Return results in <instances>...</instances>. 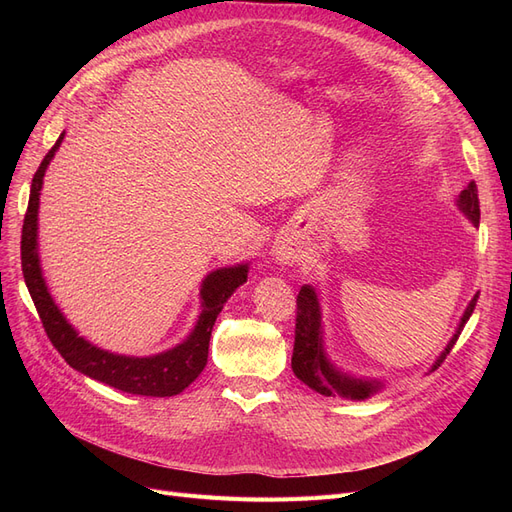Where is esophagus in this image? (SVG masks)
Instances as JSON below:
<instances>
[{
	"mask_svg": "<svg viewBox=\"0 0 512 512\" xmlns=\"http://www.w3.org/2000/svg\"><path fill=\"white\" fill-rule=\"evenodd\" d=\"M290 258H292V256H290V252H282V254H280V260H286V262H288Z\"/></svg>",
	"mask_w": 512,
	"mask_h": 512,
	"instance_id": "34e87169",
	"label": "esophagus"
}]
</instances>
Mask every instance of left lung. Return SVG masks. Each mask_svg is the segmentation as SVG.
<instances>
[{
    "label": "left lung",
    "instance_id": "1",
    "mask_svg": "<svg viewBox=\"0 0 512 512\" xmlns=\"http://www.w3.org/2000/svg\"><path fill=\"white\" fill-rule=\"evenodd\" d=\"M459 209L468 215V218L478 226L480 222V205H478V190L476 183L470 181L468 188L459 194ZM478 301V294L470 301L466 314L461 318V324L457 333L453 335L451 342L440 354V359L433 365L438 369L446 354L453 350L455 342L461 335L463 324H466L474 312ZM292 371L301 382H305L309 389H314L320 395L327 397H350V399H367L371 393L380 389V382H369V380H356L352 376L339 374V371L327 361L322 350V331H320V307L316 292L312 286H303L297 297V320H294V348H292Z\"/></svg>",
    "mask_w": 512,
    "mask_h": 512
}]
</instances>
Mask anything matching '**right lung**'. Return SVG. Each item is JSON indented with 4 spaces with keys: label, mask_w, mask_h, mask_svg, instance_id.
<instances>
[{
    "label": "right lung",
    "mask_w": 512,
    "mask_h": 512,
    "mask_svg": "<svg viewBox=\"0 0 512 512\" xmlns=\"http://www.w3.org/2000/svg\"><path fill=\"white\" fill-rule=\"evenodd\" d=\"M64 134L57 138V143L51 147L49 153H46L32 179V192H29V205L21 235L23 277L38 309L42 327L46 335H49L55 350L64 356L70 367L81 371V374L132 395H177L185 386H190L198 378L200 371L205 369L215 318L220 316L230 294L247 280V265L218 269L207 275L203 288H200L203 312L198 316L196 329L183 344H179L173 350L156 356H147V359H134V356H119L85 342V339L79 337V333L72 329V324H68V320L61 316L59 307L51 299L38 260V205L42 179L46 173V166H49L57 147L64 141Z\"/></svg>",
    "instance_id": "1"
}]
</instances>
